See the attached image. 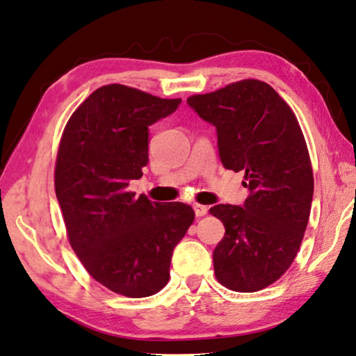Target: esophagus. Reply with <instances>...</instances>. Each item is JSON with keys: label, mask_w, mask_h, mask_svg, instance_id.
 Returning <instances> with one entry per match:
<instances>
[{"label": "esophagus", "mask_w": 356, "mask_h": 356, "mask_svg": "<svg viewBox=\"0 0 356 356\" xmlns=\"http://www.w3.org/2000/svg\"><path fill=\"white\" fill-rule=\"evenodd\" d=\"M193 209H195L196 216H205L207 211H209V209H207L205 205H200V204H195L193 205Z\"/></svg>", "instance_id": "34e87169"}]
</instances>
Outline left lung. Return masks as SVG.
Returning <instances> with one entry per match:
<instances>
[{"label":"left lung","mask_w":356,"mask_h":356,"mask_svg":"<svg viewBox=\"0 0 356 356\" xmlns=\"http://www.w3.org/2000/svg\"><path fill=\"white\" fill-rule=\"evenodd\" d=\"M216 127L225 170L244 172V204L210 213L225 234L213 250L216 279L238 293L269 286L300 248L313 200V170L296 115L266 82L244 79L186 99Z\"/></svg>","instance_id":"1"}]
</instances>
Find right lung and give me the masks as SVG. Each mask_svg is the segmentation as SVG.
<instances>
[{
  "label": "right lung",
  "instance_id": "add662e5",
  "mask_svg": "<svg viewBox=\"0 0 356 356\" xmlns=\"http://www.w3.org/2000/svg\"><path fill=\"white\" fill-rule=\"evenodd\" d=\"M180 102L111 83L95 90L63 131L54 185L68 240L88 274L116 294L159 293L174 248L195 221L190 205L127 190L149 161V126Z\"/></svg>",
  "mask_w": 356,
  "mask_h": 356
}]
</instances>
